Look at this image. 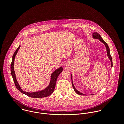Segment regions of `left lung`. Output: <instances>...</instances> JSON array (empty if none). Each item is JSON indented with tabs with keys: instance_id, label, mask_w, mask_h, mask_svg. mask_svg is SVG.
Masks as SVG:
<instances>
[{
	"instance_id": "left-lung-1",
	"label": "left lung",
	"mask_w": 124,
	"mask_h": 124,
	"mask_svg": "<svg viewBox=\"0 0 124 124\" xmlns=\"http://www.w3.org/2000/svg\"><path fill=\"white\" fill-rule=\"evenodd\" d=\"M92 36H93V37L94 38V39H99L101 42H102L103 44H104V45H105V47H106V48H107V54H108V57L109 58L110 61H111V67H112V66H113V63H112V57L111 56V55H110V49H109V46H108V45L107 44V43H106L105 42H104V41L102 39L101 37V35L97 33V32H94L92 34ZM72 75L71 74V79H72V86H73V87L74 88V91L75 92L77 93L78 94V95H85V94L80 92L79 91H78V90H77L76 88L75 87L74 85V84H73V80H72Z\"/></svg>"
}]
</instances>
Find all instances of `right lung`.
<instances>
[{
    "instance_id": "right-lung-1",
    "label": "right lung",
    "mask_w": 124,
    "mask_h": 124,
    "mask_svg": "<svg viewBox=\"0 0 124 124\" xmlns=\"http://www.w3.org/2000/svg\"><path fill=\"white\" fill-rule=\"evenodd\" d=\"M20 47H21V46L20 45L18 47V48L16 49L15 52H14V54L13 55L12 61L11 64V75H12V78H13L15 86H16V88H17V89L20 92H21V93L28 96V97H30L31 98H44V97H47V96L50 95L54 91L57 78L63 70L62 67H60L58 69H56L55 70H54V71L52 73V74L51 75V79H50V83H49L48 86L45 89H44L43 90H41L40 91L32 92V93L25 92L21 89V87L20 86L18 82H17V81L16 80L15 70H14V64L15 56L17 54V52H18V50L20 49Z\"/></svg>"
}]
</instances>
